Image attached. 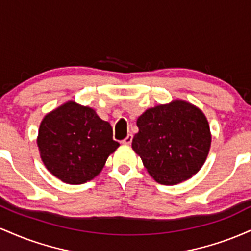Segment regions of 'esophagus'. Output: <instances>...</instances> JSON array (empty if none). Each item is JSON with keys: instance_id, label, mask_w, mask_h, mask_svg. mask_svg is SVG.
Here are the masks:
<instances>
[{"instance_id": "34e87169", "label": "esophagus", "mask_w": 251, "mask_h": 251, "mask_svg": "<svg viewBox=\"0 0 251 251\" xmlns=\"http://www.w3.org/2000/svg\"><path fill=\"white\" fill-rule=\"evenodd\" d=\"M132 139H133V137H132V134H127V137L125 138V139L123 140V144H125V145H129V144L132 143Z\"/></svg>"}]
</instances>
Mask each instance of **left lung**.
I'll return each mask as SVG.
<instances>
[{"label":"left lung","mask_w":251,"mask_h":251,"mask_svg":"<svg viewBox=\"0 0 251 251\" xmlns=\"http://www.w3.org/2000/svg\"><path fill=\"white\" fill-rule=\"evenodd\" d=\"M132 149L152 178L164 185L190 179L201 169L211 146L205 114L185 100L148 108L137 119Z\"/></svg>","instance_id":"8db88e82"}]
</instances>
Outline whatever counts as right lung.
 I'll use <instances>...</instances> for the list:
<instances>
[{"mask_svg": "<svg viewBox=\"0 0 251 251\" xmlns=\"http://www.w3.org/2000/svg\"><path fill=\"white\" fill-rule=\"evenodd\" d=\"M37 148L46 169L66 184L97 177L108 155L119 148L108 122L89 106L70 100L43 117Z\"/></svg>", "mask_w": 251, "mask_h": 251, "instance_id": "right-lung-1", "label": "right lung"}]
</instances>
